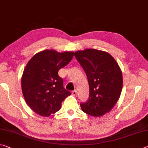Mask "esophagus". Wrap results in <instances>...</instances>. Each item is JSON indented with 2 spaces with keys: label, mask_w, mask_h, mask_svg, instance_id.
<instances>
[{
  "label": "esophagus",
  "mask_w": 148,
  "mask_h": 148,
  "mask_svg": "<svg viewBox=\"0 0 148 148\" xmlns=\"http://www.w3.org/2000/svg\"><path fill=\"white\" fill-rule=\"evenodd\" d=\"M77 94V92L76 90H73V91L72 92V95H76Z\"/></svg>",
  "instance_id": "1"
}]
</instances>
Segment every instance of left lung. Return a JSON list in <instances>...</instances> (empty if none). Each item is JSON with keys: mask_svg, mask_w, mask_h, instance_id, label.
<instances>
[{"mask_svg": "<svg viewBox=\"0 0 148 148\" xmlns=\"http://www.w3.org/2000/svg\"><path fill=\"white\" fill-rule=\"evenodd\" d=\"M86 73L90 87L88 100L81 103L84 112L99 117L110 112L120 98L122 73L115 59L107 52L88 49L75 53Z\"/></svg>", "mask_w": 148, "mask_h": 148, "instance_id": "left-lung-1", "label": "left lung"}]
</instances>
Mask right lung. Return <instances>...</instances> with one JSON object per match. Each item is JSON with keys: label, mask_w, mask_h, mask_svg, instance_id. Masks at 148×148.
I'll list each match as a JSON object with an SVG mask.
<instances>
[{"label": "right lung", "mask_w": 148, "mask_h": 148, "mask_svg": "<svg viewBox=\"0 0 148 148\" xmlns=\"http://www.w3.org/2000/svg\"><path fill=\"white\" fill-rule=\"evenodd\" d=\"M73 55V52L47 49L36 54L28 62L21 78L22 92L27 104L36 114L46 117L54 114L71 95L64 88L58 72Z\"/></svg>", "instance_id": "obj_1"}]
</instances>
